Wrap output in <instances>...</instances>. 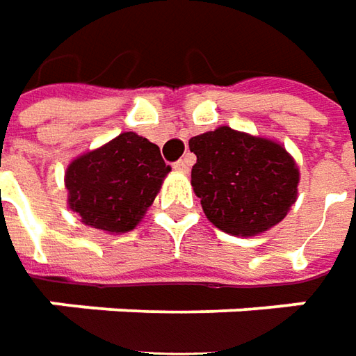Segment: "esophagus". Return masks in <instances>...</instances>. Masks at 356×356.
<instances>
[{"label":"esophagus","mask_w":356,"mask_h":356,"mask_svg":"<svg viewBox=\"0 0 356 356\" xmlns=\"http://www.w3.org/2000/svg\"><path fill=\"white\" fill-rule=\"evenodd\" d=\"M172 168H174V170H176V172L186 174V172H188V170H190V161H188V159H180V161L174 162Z\"/></svg>","instance_id":"34e87169"}]
</instances>
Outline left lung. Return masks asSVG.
<instances>
[{
  "mask_svg": "<svg viewBox=\"0 0 356 356\" xmlns=\"http://www.w3.org/2000/svg\"><path fill=\"white\" fill-rule=\"evenodd\" d=\"M192 188L206 217L235 237L278 225L298 197L300 168L278 140L217 127L190 139Z\"/></svg>",
  "mask_w": 356,
  "mask_h": 356,
  "instance_id": "8db88e82",
  "label": "left lung"
}]
</instances>
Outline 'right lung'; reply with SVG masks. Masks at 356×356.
<instances>
[{"label": "right lung", "mask_w": 356, "mask_h": 356, "mask_svg": "<svg viewBox=\"0 0 356 356\" xmlns=\"http://www.w3.org/2000/svg\"><path fill=\"white\" fill-rule=\"evenodd\" d=\"M170 166L161 149L133 131L76 156L66 172L68 207L83 225L111 235L135 229L152 206Z\"/></svg>", "instance_id": "right-lung-1"}]
</instances>
